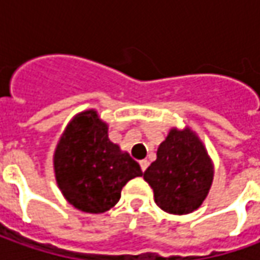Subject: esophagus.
<instances>
[{
    "mask_svg": "<svg viewBox=\"0 0 260 260\" xmlns=\"http://www.w3.org/2000/svg\"><path fill=\"white\" fill-rule=\"evenodd\" d=\"M139 166H141L142 171H145V170L147 169V166H149V161H147V160H141V161H139Z\"/></svg>",
    "mask_w": 260,
    "mask_h": 260,
    "instance_id": "obj_1",
    "label": "esophagus"
}]
</instances>
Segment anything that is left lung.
Instances as JSON below:
<instances>
[{"label":"left lung","mask_w":260,"mask_h":260,"mask_svg":"<svg viewBox=\"0 0 260 260\" xmlns=\"http://www.w3.org/2000/svg\"><path fill=\"white\" fill-rule=\"evenodd\" d=\"M143 178L152 186L160 209L171 214H186L201 206L209 193L213 164L189 128L171 129Z\"/></svg>","instance_id":"obj_1"}]
</instances>
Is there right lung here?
<instances>
[{"label":"right lung","instance_id":"obj_1","mask_svg":"<svg viewBox=\"0 0 260 260\" xmlns=\"http://www.w3.org/2000/svg\"><path fill=\"white\" fill-rule=\"evenodd\" d=\"M107 129L96 111L79 114L67 126L54 154L59 189L82 212H107L119 201L125 184L143 174L139 164L108 139Z\"/></svg>","mask_w":260,"mask_h":260}]
</instances>
